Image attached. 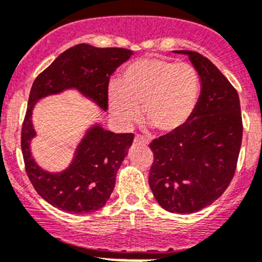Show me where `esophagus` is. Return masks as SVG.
<instances>
[{
  "label": "esophagus",
  "instance_id": "esophagus-1",
  "mask_svg": "<svg viewBox=\"0 0 262 262\" xmlns=\"http://www.w3.org/2000/svg\"><path fill=\"white\" fill-rule=\"evenodd\" d=\"M134 144H139V145H148V140L145 139V138H143V137L137 136L136 138H134Z\"/></svg>",
  "mask_w": 262,
  "mask_h": 262
}]
</instances>
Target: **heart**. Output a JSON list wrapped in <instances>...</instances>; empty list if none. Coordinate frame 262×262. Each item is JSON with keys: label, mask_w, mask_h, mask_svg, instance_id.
Instances as JSON below:
<instances>
[{"label": "heart", "mask_w": 262, "mask_h": 262, "mask_svg": "<svg viewBox=\"0 0 262 262\" xmlns=\"http://www.w3.org/2000/svg\"><path fill=\"white\" fill-rule=\"evenodd\" d=\"M200 75L189 64L143 57L123 70L119 82L109 84L113 117L122 125L143 118L161 133H173L188 122L200 98Z\"/></svg>", "instance_id": "heart-1"}]
</instances>
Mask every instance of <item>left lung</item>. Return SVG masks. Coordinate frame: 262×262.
Instances as JSON below:
<instances>
[{"label":"left lung","mask_w":262,"mask_h":262,"mask_svg":"<svg viewBox=\"0 0 262 262\" xmlns=\"http://www.w3.org/2000/svg\"><path fill=\"white\" fill-rule=\"evenodd\" d=\"M201 81V94L188 122L150 143L154 161L149 187L172 213H193L226 191L237 164L242 118L237 92L207 57L188 50Z\"/></svg>","instance_id":"obj_1"}]
</instances>
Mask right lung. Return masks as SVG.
<instances>
[{
  "instance_id": "1",
  "label": "right lung",
  "mask_w": 262,
  "mask_h": 262,
  "mask_svg": "<svg viewBox=\"0 0 262 262\" xmlns=\"http://www.w3.org/2000/svg\"><path fill=\"white\" fill-rule=\"evenodd\" d=\"M132 55L133 51L128 49L79 43L60 54L35 79L22 124L21 149L32 186L54 207L69 213L100 210L114 189L117 172L128 156L134 136L115 134L99 123L93 124L76 145L69 167L61 172H49L38 166L30 149L36 137L32 124L35 105L46 96L74 89L106 112L110 75Z\"/></svg>"
}]
</instances>
